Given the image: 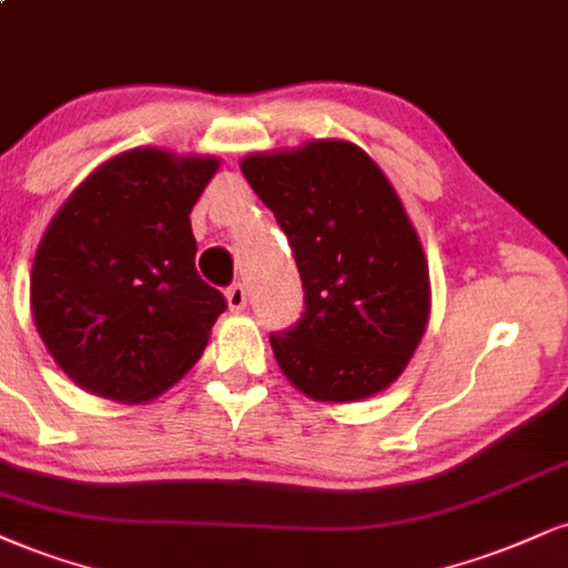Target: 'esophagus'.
<instances>
[{
	"mask_svg": "<svg viewBox=\"0 0 568 568\" xmlns=\"http://www.w3.org/2000/svg\"><path fill=\"white\" fill-rule=\"evenodd\" d=\"M224 296H227V304H230L232 312H243L245 304H248V293H245L241 283L230 285V288L224 291Z\"/></svg>",
	"mask_w": 568,
	"mask_h": 568,
	"instance_id": "obj_1",
	"label": "esophagus"
}]
</instances>
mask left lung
Masks as SVG:
<instances>
[{
	"mask_svg": "<svg viewBox=\"0 0 568 568\" xmlns=\"http://www.w3.org/2000/svg\"><path fill=\"white\" fill-rule=\"evenodd\" d=\"M288 235L304 314L270 344L317 402H359L399 378L432 314L428 262L399 195L365 150L312 140L241 161Z\"/></svg>",
	"mask_w": 568,
	"mask_h": 568,
	"instance_id": "1",
	"label": "left lung"
}]
</instances>
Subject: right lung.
Masks as SVG:
<instances>
[{
  "label": "right lung",
  "mask_w": 568,
  "mask_h": 568,
  "mask_svg": "<svg viewBox=\"0 0 568 568\" xmlns=\"http://www.w3.org/2000/svg\"><path fill=\"white\" fill-rule=\"evenodd\" d=\"M216 169L214 155L126 150L52 216L31 266V314L77 386L140 405L201 359L227 302L197 275L190 211Z\"/></svg>",
  "instance_id": "right-lung-1"
}]
</instances>
